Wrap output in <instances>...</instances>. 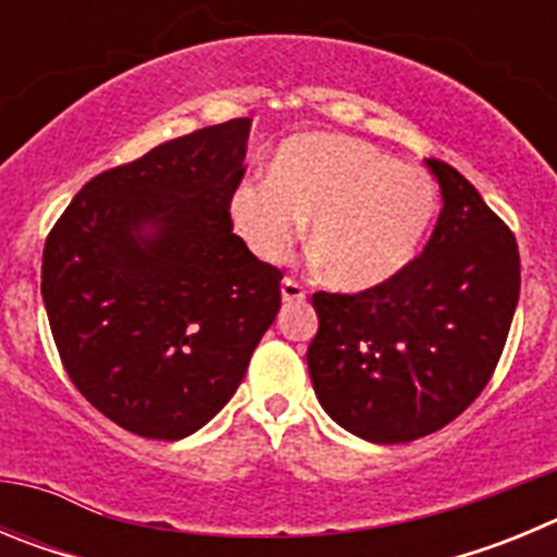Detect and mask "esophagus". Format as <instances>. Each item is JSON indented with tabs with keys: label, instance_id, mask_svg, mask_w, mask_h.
<instances>
[{
	"label": "esophagus",
	"instance_id": "1",
	"mask_svg": "<svg viewBox=\"0 0 557 557\" xmlns=\"http://www.w3.org/2000/svg\"><path fill=\"white\" fill-rule=\"evenodd\" d=\"M282 298L287 304H298V301H304V298H307V289H304V284H298L295 282V278H284L282 282Z\"/></svg>",
	"mask_w": 557,
	"mask_h": 557
}]
</instances>
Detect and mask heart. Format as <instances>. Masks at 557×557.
Listing matches in <instances>:
<instances>
[{
  "label": "heart",
  "mask_w": 557,
  "mask_h": 557,
  "mask_svg": "<svg viewBox=\"0 0 557 557\" xmlns=\"http://www.w3.org/2000/svg\"><path fill=\"white\" fill-rule=\"evenodd\" d=\"M437 209L430 175L351 136L301 133L270 161V178L231 191L228 214L248 250L282 262L309 225V250L339 289H368L405 270Z\"/></svg>",
  "instance_id": "obj_1"
}]
</instances>
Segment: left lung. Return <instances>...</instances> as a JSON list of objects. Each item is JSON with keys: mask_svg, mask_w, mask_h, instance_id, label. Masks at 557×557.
<instances>
[{"mask_svg": "<svg viewBox=\"0 0 557 557\" xmlns=\"http://www.w3.org/2000/svg\"><path fill=\"white\" fill-rule=\"evenodd\" d=\"M444 209L424 250L362 293H314L307 362L323 410L371 444H407L485 391L519 304V245L455 166L426 161Z\"/></svg>", "mask_w": 557, "mask_h": 557, "instance_id": "1", "label": "left lung"}]
</instances>
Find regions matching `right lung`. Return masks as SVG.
Returning a JSON list of instances; mask_svg holds the SVG:
<instances>
[{"label": "right lung", "instance_id": "1", "mask_svg": "<svg viewBox=\"0 0 557 557\" xmlns=\"http://www.w3.org/2000/svg\"><path fill=\"white\" fill-rule=\"evenodd\" d=\"M248 133V116L228 120L100 172L44 243L63 368L133 435L178 441L218 416L282 307V270L228 214Z\"/></svg>", "mask_w": 557, "mask_h": 557}]
</instances>
